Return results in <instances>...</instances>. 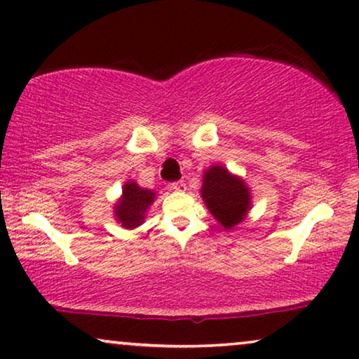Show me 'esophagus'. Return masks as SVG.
<instances>
[{"mask_svg": "<svg viewBox=\"0 0 359 359\" xmlns=\"http://www.w3.org/2000/svg\"><path fill=\"white\" fill-rule=\"evenodd\" d=\"M170 189L178 191V193H181V191H186V183H184V181H175V183L170 184Z\"/></svg>", "mask_w": 359, "mask_h": 359, "instance_id": "34e87169", "label": "esophagus"}]
</instances>
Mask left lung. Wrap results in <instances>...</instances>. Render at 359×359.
I'll return each mask as SVG.
<instances>
[{
    "label": "left lung",
    "mask_w": 359,
    "mask_h": 359,
    "mask_svg": "<svg viewBox=\"0 0 359 359\" xmlns=\"http://www.w3.org/2000/svg\"><path fill=\"white\" fill-rule=\"evenodd\" d=\"M201 196L210 214L225 230L242 222L252 208L248 186L242 178L229 173L222 165H214L205 171Z\"/></svg>",
    "instance_id": "obj_1"
}]
</instances>
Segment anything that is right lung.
I'll return each mask as SVG.
<instances>
[{
    "mask_svg": "<svg viewBox=\"0 0 359 359\" xmlns=\"http://www.w3.org/2000/svg\"><path fill=\"white\" fill-rule=\"evenodd\" d=\"M155 201V193L140 188L135 181H127L122 196L114 208L116 220L124 229H135L144 224L145 212Z\"/></svg>",
    "mask_w": 359,
    "mask_h": 359,
    "instance_id": "add662e5",
    "label": "right lung"
}]
</instances>
